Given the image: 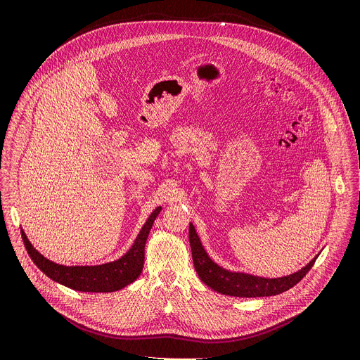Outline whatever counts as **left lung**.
I'll use <instances>...</instances> for the list:
<instances>
[{
	"label": "left lung",
	"mask_w": 360,
	"mask_h": 360,
	"mask_svg": "<svg viewBox=\"0 0 360 360\" xmlns=\"http://www.w3.org/2000/svg\"><path fill=\"white\" fill-rule=\"evenodd\" d=\"M188 241L191 247L193 263L201 281L210 289L233 297H269L289 290L308 274L309 270L313 267L316 259L319 257L317 254V257H313L305 267H302L300 271L294 274L281 278H263L244 273L228 271L219 264H216L206 254L201 240L194 229V225L191 223L188 226Z\"/></svg>",
	"instance_id": "left-lung-1"
}]
</instances>
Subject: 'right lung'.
Returning a JSON list of instances; mask_svg holds the SVG:
<instances>
[{
  "label": "right lung",
  "mask_w": 360,
  "mask_h": 360,
  "mask_svg": "<svg viewBox=\"0 0 360 360\" xmlns=\"http://www.w3.org/2000/svg\"><path fill=\"white\" fill-rule=\"evenodd\" d=\"M162 207L158 206L143 225L131 250L119 260L100 266H62L39 254L21 229V238L34 264L52 281L72 290L87 292H112L135 282L141 274L144 264V247L155 219Z\"/></svg>",
  "instance_id": "1"
}]
</instances>
